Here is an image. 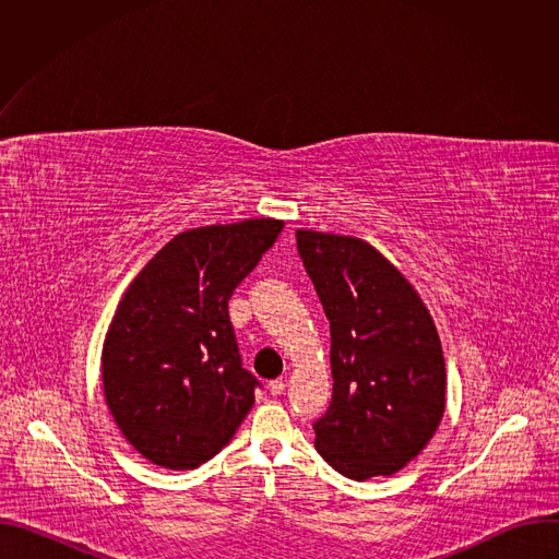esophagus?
Segmentation results:
<instances>
[{
    "instance_id": "obj_1",
    "label": "esophagus",
    "mask_w": 559,
    "mask_h": 559,
    "mask_svg": "<svg viewBox=\"0 0 559 559\" xmlns=\"http://www.w3.org/2000/svg\"><path fill=\"white\" fill-rule=\"evenodd\" d=\"M270 391H272V395H281V393L285 391V380H283V378L272 380V382H270Z\"/></svg>"
}]
</instances>
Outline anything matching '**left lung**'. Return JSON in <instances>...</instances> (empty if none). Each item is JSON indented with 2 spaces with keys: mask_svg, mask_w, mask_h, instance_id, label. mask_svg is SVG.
Listing matches in <instances>:
<instances>
[{
  "mask_svg": "<svg viewBox=\"0 0 559 559\" xmlns=\"http://www.w3.org/2000/svg\"><path fill=\"white\" fill-rule=\"evenodd\" d=\"M305 270L330 318L332 405L316 451L352 480L393 475L433 438L447 369L433 318L386 257L362 238L296 229Z\"/></svg>",
  "mask_w": 559,
  "mask_h": 559,
  "instance_id": "obj_1",
  "label": "left lung"
}]
</instances>
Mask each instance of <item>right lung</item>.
I'll use <instances>...</instances> for the list:
<instances>
[{
	"label": "right lung",
	"mask_w": 559,
	"mask_h": 559,
	"mask_svg": "<svg viewBox=\"0 0 559 559\" xmlns=\"http://www.w3.org/2000/svg\"><path fill=\"white\" fill-rule=\"evenodd\" d=\"M278 218L177 234L121 296L102 349L106 405L126 440L164 468L216 455L254 405L227 300L274 246Z\"/></svg>",
	"instance_id": "right-lung-1"
}]
</instances>
